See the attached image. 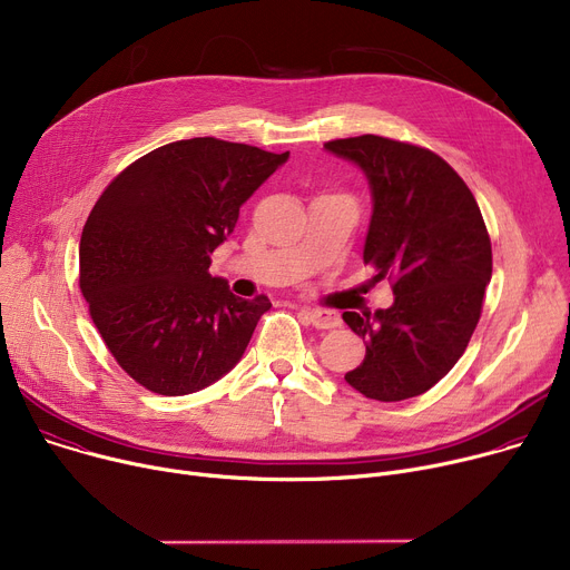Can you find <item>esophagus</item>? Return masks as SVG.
Listing matches in <instances>:
<instances>
[{
	"label": "esophagus",
	"mask_w": 570,
	"mask_h": 570,
	"mask_svg": "<svg viewBox=\"0 0 570 570\" xmlns=\"http://www.w3.org/2000/svg\"><path fill=\"white\" fill-rule=\"evenodd\" d=\"M301 315L308 317V322H311L315 328H322V331H326V328H337V326L342 324V317H340V313H335V311H308V308H303Z\"/></svg>",
	"instance_id": "esophagus-1"
}]
</instances>
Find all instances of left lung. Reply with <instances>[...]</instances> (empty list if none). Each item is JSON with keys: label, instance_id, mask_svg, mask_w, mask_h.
<instances>
[{"label": "left lung", "instance_id": "obj_1", "mask_svg": "<svg viewBox=\"0 0 570 570\" xmlns=\"http://www.w3.org/2000/svg\"><path fill=\"white\" fill-rule=\"evenodd\" d=\"M324 148L367 178L363 259L395 294L374 315H342L365 340L363 363L344 381L376 402L417 397L456 365L476 328L493 274L484 218L459 173L431 150L374 135Z\"/></svg>", "mask_w": 570, "mask_h": 570}]
</instances>
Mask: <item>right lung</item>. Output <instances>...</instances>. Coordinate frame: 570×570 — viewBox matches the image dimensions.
<instances>
[{
	"instance_id": "obj_1",
	"label": "right lung",
	"mask_w": 570,
	"mask_h": 570,
	"mask_svg": "<svg viewBox=\"0 0 570 570\" xmlns=\"http://www.w3.org/2000/svg\"><path fill=\"white\" fill-rule=\"evenodd\" d=\"M289 153L212 137L166 144L105 189L79 242V287L111 356L159 395L226 376L272 303L209 274L239 207Z\"/></svg>"
}]
</instances>
